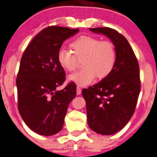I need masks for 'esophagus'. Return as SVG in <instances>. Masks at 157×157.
<instances>
[{
  "mask_svg": "<svg viewBox=\"0 0 157 157\" xmlns=\"http://www.w3.org/2000/svg\"><path fill=\"white\" fill-rule=\"evenodd\" d=\"M76 94L77 95H80V94H82V88H81L79 86H77L76 87Z\"/></svg>",
  "mask_w": 157,
  "mask_h": 157,
  "instance_id": "esophagus-1",
  "label": "esophagus"
}]
</instances>
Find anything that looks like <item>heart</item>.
<instances>
[{"instance_id": "obj_1", "label": "heart", "mask_w": 157, "mask_h": 157, "mask_svg": "<svg viewBox=\"0 0 157 157\" xmlns=\"http://www.w3.org/2000/svg\"><path fill=\"white\" fill-rule=\"evenodd\" d=\"M72 52L60 49L57 55L59 66L67 72L76 67L77 60H82L83 70L68 76L70 82L80 86L90 84L96 75L103 79L113 71L117 61V52L114 45L108 40L100 41L90 36H80L70 43Z\"/></svg>"}]
</instances>
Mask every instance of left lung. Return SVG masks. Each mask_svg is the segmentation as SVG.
<instances>
[{"mask_svg":"<svg viewBox=\"0 0 157 157\" xmlns=\"http://www.w3.org/2000/svg\"><path fill=\"white\" fill-rule=\"evenodd\" d=\"M89 29L107 36L117 52V61L110 75L82 90L89 127L99 134L109 136L123 129L135 112L141 90L139 66L122 34L110 28Z\"/></svg>","mask_w":157,"mask_h":157,"instance_id":"obj_1","label":"left lung"}]
</instances>
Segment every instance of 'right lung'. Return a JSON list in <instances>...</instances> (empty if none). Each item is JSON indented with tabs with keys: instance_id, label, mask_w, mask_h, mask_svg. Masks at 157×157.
<instances>
[{
	"instance_id": "obj_1",
	"label": "right lung",
	"mask_w": 157,
	"mask_h": 157,
	"mask_svg": "<svg viewBox=\"0 0 157 157\" xmlns=\"http://www.w3.org/2000/svg\"><path fill=\"white\" fill-rule=\"evenodd\" d=\"M59 26L45 28L35 36L21 59L16 86L18 109L26 125L37 134L53 136L62 129L67 108L76 95V85L65 81L57 60L63 42L78 32Z\"/></svg>"
}]
</instances>
